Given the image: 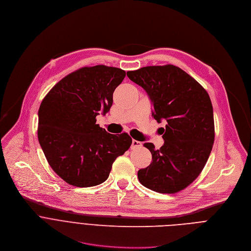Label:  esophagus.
Here are the masks:
<instances>
[{
	"label": "esophagus",
	"mask_w": 251,
	"mask_h": 251,
	"mask_svg": "<svg viewBox=\"0 0 251 251\" xmlns=\"http://www.w3.org/2000/svg\"><path fill=\"white\" fill-rule=\"evenodd\" d=\"M142 146V143L138 140H135V139H132V142H131V149H134V148H138V147H141Z\"/></svg>",
	"instance_id": "obj_1"
}]
</instances>
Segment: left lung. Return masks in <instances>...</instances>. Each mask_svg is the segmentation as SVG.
<instances>
[{"label":"left lung","mask_w":251,"mask_h":251,"mask_svg":"<svg viewBox=\"0 0 251 251\" xmlns=\"http://www.w3.org/2000/svg\"><path fill=\"white\" fill-rule=\"evenodd\" d=\"M126 75L148 94L153 118L167 122L159 149L151 142L143 144L152 161L138 170V180L158 193L180 192L202 172L212 151L215 123L210 96L193 77L171 64L146 66Z\"/></svg>","instance_id":"left-lung-1"}]
</instances>
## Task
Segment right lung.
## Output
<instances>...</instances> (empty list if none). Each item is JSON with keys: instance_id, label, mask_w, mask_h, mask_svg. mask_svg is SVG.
Instances as JSON below:
<instances>
[{"instance_id": "obj_1", "label": "right lung", "mask_w": 251, "mask_h": 251, "mask_svg": "<svg viewBox=\"0 0 251 251\" xmlns=\"http://www.w3.org/2000/svg\"><path fill=\"white\" fill-rule=\"evenodd\" d=\"M126 71L106 65L82 67L61 79L42 100L37 137L47 162L66 183L92 187L105 182L116 158L131 145L123 132L111 134L96 124L113 105Z\"/></svg>"}]
</instances>
